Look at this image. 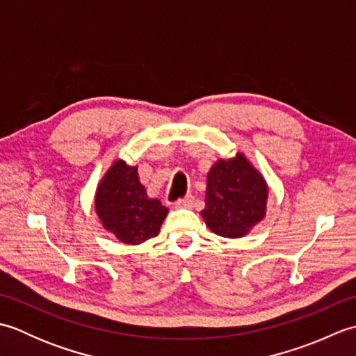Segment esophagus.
Returning <instances> with one entry per match:
<instances>
[{
  "label": "esophagus",
  "mask_w": 356,
  "mask_h": 356,
  "mask_svg": "<svg viewBox=\"0 0 356 356\" xmlns=\"http://www.w3.org/2000/svg\"><path fill=\"white\" fill-rule=\"evenodd\" d=\"M177 207H182V208H193L194 207V197L193 195H186L184 199H179L176 202Z\"/></svg>",
  "instance_id": "1"
}]
</instances>
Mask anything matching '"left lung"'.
<instances>
[{
	"instance_id": "8db88e82",
	"label": "left lung",
	"mask_w": 356,
	"mask_h": 356,
	"mask_svg": "<svg viewBox=\"0 0 356 356\" xmlns=\"http://www.w3.org/2000/svg\"><path fill=\"white\" fill-rule=\"evenodd\" d=\"M268 186L264 179L237 154L218 161L208 174L207 208L202 211L208 228L217 236L243 237L266 213Z\"/></svg>"
}]
</instances>
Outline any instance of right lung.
I'll use <instances>...</instances> for the list:
<instances>
[{
    "mask_svg": "<svg viewBox=\"0 0 356 356\" xmlns=\"http://www.w3.org/2000/svg\"><path fill=\"white\" fill-rule=\"evenodd\" d=\"M96 213L105 229L124 243L139 245L159 234L168 208L148 199L139 182L138 166L116 161L99 184L95 200Z\"/></svg>",
    "mask_w": 356,
    "mask_h": 356,
    "instance_id": "add662e5",
    "label": "right lung"
}]
</instances>
